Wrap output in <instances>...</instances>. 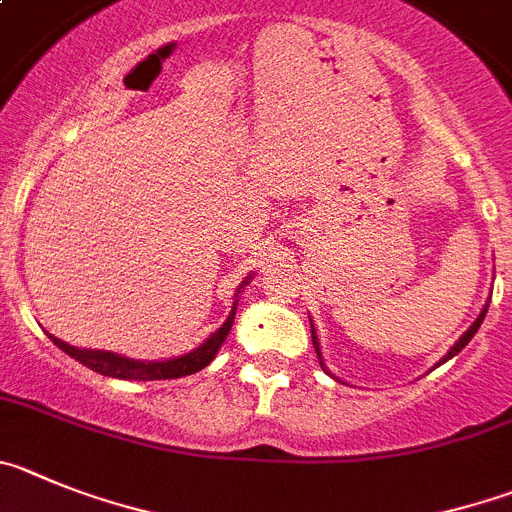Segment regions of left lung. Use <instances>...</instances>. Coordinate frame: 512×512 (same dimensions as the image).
<instances>
[{"mask_svg": "<svg viewBox=\"0 0 512 512\" xmlns=\"http://www.w3.org/2000/svg\"><path fill=\"white\" fill-rule=\"evenodd\" d=\"M487 307H490V299H487V302H485V307H482V312H480V314H477V320H475V322H472V325H470V330L464 332V335H462V337H459V340H457V342H454L452 348H449V353H447V355H444V358H442V360H439V363H437V365H442V363H447V360H452V358H454V355H457V353H459V350H462V348H464V345H467V342H470V340H472V337H475V332H477V330H480L482 320H485V314H487ZM309 322H312V320H309ZM312 345H314V350H317V358H320V365H322V368H325V363H322V353H320V340H317V332H314V325H312ZM325 370H327V368H325ZM327 373H330V370H327ZM332 378H335V375H332Z\"/></svg>", "mask_w": 512, "mask_h": 512, "instance_id": "1", "label": "left lung"}]
</instances>
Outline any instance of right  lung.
I'll return each instance as SVG.
<instances>
[{"label": "right lung", "mask_w": 512, "mask_h": 512, "mask_svg": "<svg viewBox=\"0 0 512 512\" xmlns=\"http://www.w3.org/2000/svg\"><path fill=\"white\" fill-rule=\"evenodd\" d=\"M251 284V276L241 281V287L236 289V302H233L231 312L225 317L223 325L203 342L195 350L185 355H177L170 360H134L126 358V355L109 353V350H88V348H73L68 342L58 340L55 335H50V340L58 345L63 353H68L70 358H75L78 363H83L86 368L96 370L101 375H109V378H121V381H167V378H182V375H192L203 370L205 365L213 363V358L218 355L220 345L225 342L228 332H231L233 320H236V307H238V294L243 292V287Z\"/></svg>", "instance_id": "right-lung-1"}]
</instances>
